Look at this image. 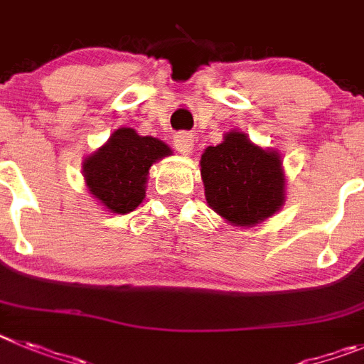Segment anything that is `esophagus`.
<instances>
[{
  "label": "esophagus",
  "mask_w": 364,
  "mask_h": 364,
  "mask_svg": "<svg viewBox=\"0 0 364 364\" xmlns=\"http://www.w3.org/2000/svg\"><path fill=\"white\" fill-rule=\"evenodd\" d=\"M174 146L183 156H188L192 152V149H194V136L188 132L174 134Z\"/></svg>",
  "instance_id": "esophagus-1"
}]
</instances>
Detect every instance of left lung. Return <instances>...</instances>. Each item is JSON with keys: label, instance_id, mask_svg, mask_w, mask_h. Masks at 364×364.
Wrapping results in <instances>:
<instances>
[{"label": "left lung", "instance_id": "8db88e82", "mask_svg": "<svg viewBox=\"0 0 364 364\" xmlns=\"http://www.w3.org/2000/svg\"><path fill=\"white\" fill-rule=\"evenodd\" d=\"M205 198L235 227H255L284 203V174L276 150L254 145L243 132H228L201 156Z\"/></svg>", "mask_w": 364, "mask_h": 364}]
</instances>
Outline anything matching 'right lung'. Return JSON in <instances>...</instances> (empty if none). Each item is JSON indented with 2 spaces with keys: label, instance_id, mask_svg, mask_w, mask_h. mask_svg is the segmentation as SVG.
Here are the masks:
<instances>
[{
  "label": "right lung",
  "instance_id": "1",
  "mask_svg": "<svg viewBox=\"0 0 364 364\" xmlns=\"http://www.w3.org/2000/svg\"><path fill=\"white\" fill-rule=\"evenodd\" d=\"M170 154V146L158 137L117 129L109 141L85 159L88 192L112 214H129L145 199L150 166Z\"/></svg>",
  "mask_w": 364,
  "mask_h": 364
}]
</instances>
